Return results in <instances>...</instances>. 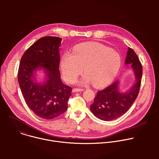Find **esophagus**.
Returning a JSON list of instances; mask_svg holds the SVG:
<instances>
[{
    "label": "esophagus",
    "mask_w": 159,
    "mask_h": 159,
    "mask_svg": "<svg viewBox=\"0 0 159 159\" xmlns=\"http://www.w3.org/2000/svg\"><path fill=\"white\" fill-rule=\"evenodd\" d=\"M84 89H77V88H74L72 89V92L73 93H78V92H81L83 91Z\"/></svg>",
    "instance_id": "1"
}]
</instances>
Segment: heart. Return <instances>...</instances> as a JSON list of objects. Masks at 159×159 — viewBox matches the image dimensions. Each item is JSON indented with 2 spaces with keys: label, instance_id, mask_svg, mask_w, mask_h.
Returning a JSON list of instances; mask_svg holds the SVG:
<instances>
[{
  "label": "heart",
  "instance_id": "obj_1",
  "mask_svg": "<svg viewBox=\"0 0 159 159\" xmlns=\"http://www.w3.org/2000/svg\"><path fill=\"white\" fill-rule=\"evenodd\" d=\"M121 57L115 50L96 42L79 44L72 54L65 52L60 61L63 79L73 82L83 72L85 74L81 84L93 82L96 87H102L112 82L121 66Z\"/></svg>",
  "mask_w": 159,
  "mask_h": 159
}]
</instances>
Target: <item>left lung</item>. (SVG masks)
<instances>
[{
	"label": "left lung",
	"mask_w": 159,
	"mask_h": 159,
	"mask_svg": "<svg viewBox=\"0 0 159 159\" xmlns=\"http://www.w3.org/2000/svg\"><path fill=\"white\" fill-rule=\"evenodd\" d=\"M125 64L131 65L134 74L135 83L126 92L120 91L119 81L98 92L90 109L93 115L101 120L109 121L123 115L139 95L143 73L142 66L137 55L130 48H128Z\"/></svg>",
	"instance_id": "1"
}]
</instances>
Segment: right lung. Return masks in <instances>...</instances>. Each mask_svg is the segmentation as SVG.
<instances>
[{
	"label": "right lung",
	"instance_id": "1",
	"mask_svg": "<svg viewBox=\"0 0 159 159\" xmlns=\"http://www.w3.org/2000/svg\"><path fill=\"white\" fill-rule=\"evenodd\" d=\"M62 39L41 38L25 52L18 70V82L25 102L38 117L52 120L68 107L72 88L65 85L59 71Z\"/></svg>",
	"mask_w": 159,
	"mask_h": 159
}]
</instances>
